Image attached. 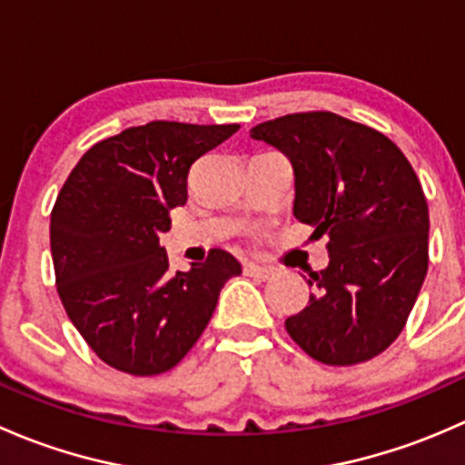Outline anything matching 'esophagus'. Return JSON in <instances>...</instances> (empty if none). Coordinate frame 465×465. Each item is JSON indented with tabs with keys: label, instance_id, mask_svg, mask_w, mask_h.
<instances>
[{
	"label": "esophagus",
	"instance_id": "obj_1",
	"mask_svg": "<svg viewBox=\"0 0 465 465\" xmlns=\"http://www.w3.org/2000/svg\"><path fill=\"white\" fill-rule=\"evenodd\" d=\"M242 272H245L247 276H252V279H259V281H270L272 276H274V272H272L270 267L256 265V262H247V265L242 267Z\"/></svg>",
	"mask_w": 465,
	"mask_h": 465
}]
</instances>
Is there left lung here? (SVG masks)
Wrapping results in <instances>:
<instances>
[{"mask_svg": "<svg viewBox=\"0 0 465 465\" xmlns=\"http://www.w3.org/2000/svg\"><path fill=\"white\" fill-rule=\"evenodd\" d=\"M294 168V218L326 233L328 267L285 320L288 335L331 367L367 362L405 328L428 274L430 215L402 150L332 112H297L252 128Z\"/></svg>", "mask_w": 465, "mask_h": 465, "instance_id": "1", "label": "left lung"}]
</instances>
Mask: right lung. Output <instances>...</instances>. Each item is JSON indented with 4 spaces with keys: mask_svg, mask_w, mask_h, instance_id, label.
Returning <instances> with one entry per match:
<instances>
[{
    "mask_svg": "<svg viewBox=\"0 0 465 465\" xmlns=\"http://www.w3.org/2000/svg\"><path fill=\"white\" fill-rule=\"evenodd\" d=\"M241 128L150 121L94 143L51 211L55 288L89 349L116 371L157 376L200 340L241 262L211 250L168 270L159 233L189 200L191 166Z\"/></svg>",
    "mask_w": 465,
    "mask_h": 465,
    "instance_id": "1",
    "label": "right lung"
}]
</instances>
